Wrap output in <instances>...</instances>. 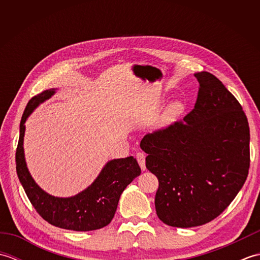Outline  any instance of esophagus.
Segmentation results:
<instances>
[{"mask_svg":"<svg viewBox=\"0 0 260 260\" xmlns=\"http://www.w3.org/2000/svg\"><path fill=\"white\" fill-rule=\"evenodd\" d=\"M136 159H137V162H139L142 171H145L146 167H145V155H144V154L141 153V152L137 153L136 154Z\"/></svg>","mask_w":260,"mask_h":260,"instance_id":"esophagus-1","label":"esophagus"}]
</instances>
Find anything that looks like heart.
<instances>
[{
    "mask_svg": "<svg viewBox=\"0 0 260 260\" xmlns=\"http://www.w3.org/2000/svg\"><path fill=\"white\" fill-rule=\"evenodd\" d=\"M184 112V106L181 102H173L171 103L167 109L164 110L161 119H159V126H168L172 124L173 121L178 119L180 116Z\"/></svg>",
    "mask_w": 260,
    "mask_h": 260,
    "instance_id": "1",
    "label": "heart"
}]
</instances>
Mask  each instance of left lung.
<instances>
[{
  "label": "left lung",
  "instance_id": "8db88e82",
  "mask_svg": "<svg viewBox=\"0 0 260 260\" xmlns=\"http://www.w3.org/2000/svg\"><path fill=\"white\" fill-rule=\"evenodd\" d=\"M198 98L183 120L141 141L156 175V214L171 227L217 218L244 185L250 164L249 125L241 105L217 77L194 74Z\"/></svg>",
  "mask_w": 260,
  "mask_h": 260
}]
</instances>
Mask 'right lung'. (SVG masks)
Here are the masks:
<instances>
[{"label": "right lung", "mask_w": 260, "mask_h": 260, "mask_svg": "<svg viewBox=\"0 0 260 260\" xmlns=\"http://www.w3.org/2000/svg\"><path fill=\"white\" fill-rule=\"evenodd\" d=\"M48 89L30 99L20 123V137L15 153L16 173L37 212L52 225L74 231H91L107 225L117 209L120 194L136 176L141 168L136 158L128 156L107 162L92 183L78 194L58 198L49 194L33 180L26 168L23 139L26 118L41 103L54 95Z\"/></svg>", "instance_id": "add662e5"}]
</instances>
